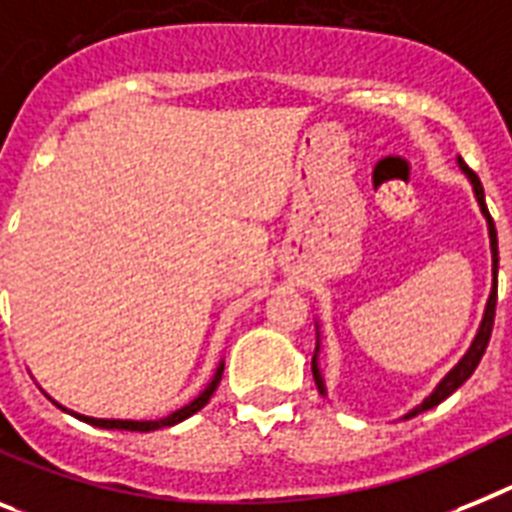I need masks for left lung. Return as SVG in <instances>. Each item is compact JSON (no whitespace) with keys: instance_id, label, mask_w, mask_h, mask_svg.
Instances as JSON below:
<instances>
[{"instance_id":"1","label":"left lung","mask_w":512,"mask_h":512,"mask_svg":"<svg viewBox=\"0 0 512 512\" xmlns=\"http://www.w3.org/2000/svg\"><path fill=\"white\" fill-rule=\"evenodd\" d=\"M458 166L463 169V174L471 179V184H474V195L476 200H479V208H482L484 218H487V226H489V244H492V278H495V283H492V294H489V302H487V312H484V320H482V328H479V333H476L474 343H471V349H468V354L463 356L461 362L455 364L453 369H450V375L445 377V380L440 382L435 388V393L429 395V398H424L422 406H416L414 411H409L406 414V419L409 416H416L422 414V411L427 409H435L437 403H442L445 398H448L450 393H455V390L461 388L463 382L468 380V377L474 375V369L479 367V362H482L484 351H487V343H489V336H492V325H495V304H497V263H500V257H497V231H495V221H492V216H489L487 210V203H484V187L482 182H479V176L474 174V171L468 169L466 163L458 161ZM312 375H315V385L317 390H320L322 395H325V385H322V375H320V367H317V356L312 359Z\"/></svg>"}]
</instances>
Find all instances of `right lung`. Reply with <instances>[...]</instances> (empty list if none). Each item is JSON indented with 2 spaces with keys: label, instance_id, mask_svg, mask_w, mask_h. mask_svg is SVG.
I'll return each instance as SVG.
<instances>
[{
  "label": "right lung",
  "instance_id": "1",
  "mask_svg": "<svg viewBox=\"0 0 512 512\" xmlns=\"http://www.w3.org/2000/svg\"><path fill=\"white\" fill-rule=\"evenodd\" d=\"M221 375H223V364H221V367H218L216 377L210 380L208 388H205L203 393L197 395L195 401L187 403L184 409H179V411H174V414H169V416H166V419H156V422H127V419H93V416L75 414V411H70V414L75 416V419H80V422H88V424H93V427H101V429H127V432H153V429H161V427H174V424L184 422L187 416L197 414V411L203 409L205 403L210 401V395L216 393L218 382H221ZM57 406H59V403H57ZM59 409L67 411V409H64V406H59Z\"/></svg>",
  "mask_w": 512,
  "mask_h": 512
}]
</instances>
